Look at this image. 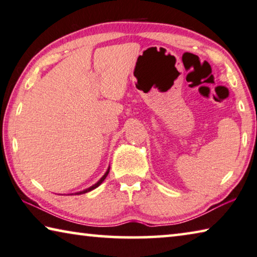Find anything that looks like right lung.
I'll list each match as a JSON object with an SVG mask.
<instances>
[{
	"label": "right lung",
	"instance_id": "add662e5",
	"mask_svg": "<svg viewBox=\"0 0 257 257\" xmlns=\"http://www.w3.org/2000/svg\"><path fill=\"white\" fill-rule=\"evenodd\" d=\"M108 173H109V168H108V170H107V172H106V173H104V175L102 176V178H101V179H100V180L98 181V182H96L95 184H93V186H92V187H90V188H87V189H85V190H83V191H79V192H75V195H82V193H86V192H89V191H91V190H93V189H95L96 187H99V186H100V184L103 182V181H104V179H106V178H107V175H108Z\"/></svg>",
	"mask_w": 257,
	"mask_h": 257
}]
</instances>
